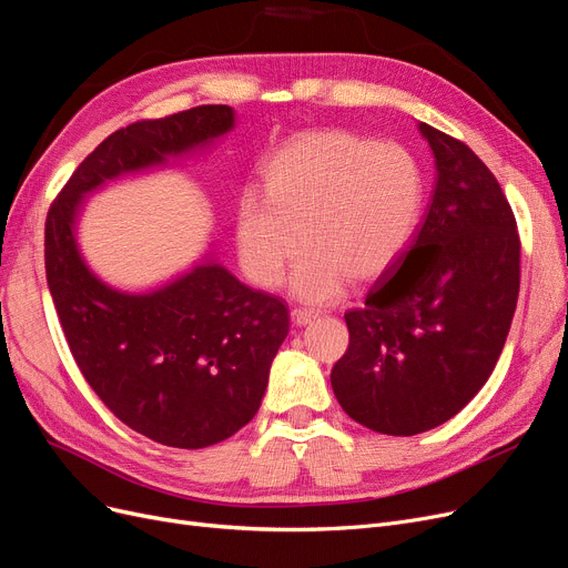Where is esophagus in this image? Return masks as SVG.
Returning <instances> with one entry per match:
<instances>
[{
    "mask_svg": "<svg viewBox=\"0 0 568 568\" xmlns=\"http://www.w3.org/2000/svg\"><path fill=\"white\" fill-rule=\"evenodd\" d=\"M292 323L297 325V327H304V325H308L313 317H317V311H311V308H292Z\"/></svg>",
    "mask_w": 568,
    "mask_h": 568,
    "instance_id": "1",
    "label": "esophagus"
}]
</instances>
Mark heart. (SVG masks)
Segmentation results:
<instances>
[{"label":"heart","instance_id":"b5f03b06","mask_svg":"<svg viewBox=\"0 0 568 568\" xmlns=\"http://www.w3.org/2000/svg\"><path fill=\"white\" fill-rule=\"evenodd\" d=\"M264 194L236 202L234 236L243 274L281 285L302 239L292 292L332 302L351 278L372 283L402 260L425 211V171L408 148L345 130L304 132L264 166Z\"/></svg>","mask_w":568,"mask_h":568}]
</instances>
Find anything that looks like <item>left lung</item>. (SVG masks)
<instances>
[{"mask_svg": "<svg viewBox=\"0 0 568 568\" xmlns=\"http://www.w3.org/2000/svg\"><path fill=\"white\" fill-rule=\"evenodd\" d=\"M434 155L432 202L410 248L345 313L332 389L355 423L413 436L448 423L504 351L520 292V236L501 185L466 143L417 122Z\"/></svg>", "mask_w": 568, "mask_h": 568, "instance_id": "left-lung-1", "label": "left lung"}]
</instances>
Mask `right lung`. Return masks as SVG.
Here are the masks:
<instances>
[{"instance_id":"add662e5","label":"right lung","mask_w":568,"mask_h":568,"mask_svg":"<svg viewBox=\"0 0 568 568\" xmlns=\"http://www.w3.org/2000/svg\"><path fill=\"white\" fill-rule=\"evenodd\" d=\"M234 125V109L220 104L118 130L45 217V278L73 359L115 417L169 448H206L253 420L290 332L287 306L211 251L158 287H113L81 253L79 217L97 190L209 151Z\"/></svg>"}]
</instances>
